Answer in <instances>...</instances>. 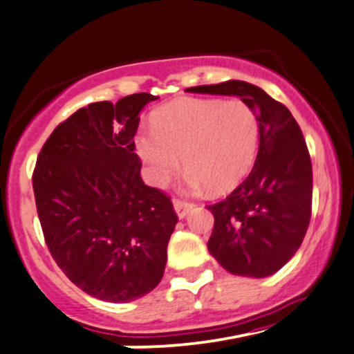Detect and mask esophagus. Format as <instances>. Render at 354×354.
Returning a JSON list of instances; mask_svg holds the SVG:
<instances>
[{
	"label": "esophagus",
	"instance_id": "esophagus-1",
	"mask_svg": "<svg viewBox=\"0 0 354 354\" xmlns=\"http://www.w3.org/2000/svg\"><path fill=\"white\" fill-rule=\"evenodd\" d=\"M173 206H174V211H176L178 218L183 219L191 209H193L194 204L189 203V201H185V199H181V198H174L173 199Z\"/></svg>",
	"mask_w": 354,
	"mask_h": 354
}]
</instances>
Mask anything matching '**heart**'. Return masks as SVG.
Segmentation results:
<instances>
[{"instance_id":"1","label":"heart","mask_w":354,"mask_h":354,"mask_svg":"<svg viewBox=\"0 0 354 354\" xmlns=\"http://www.w3.org/2000/svg\"><path fill=\"white\" fill-rule=\"evenodd\" d=\"M259 118L241 99H178L153 117V130H142L136 148L150 180L163 183L180 168L191 185L214 193L234 188L252 168L259 147Z\"/></svg>"}]
</instances>
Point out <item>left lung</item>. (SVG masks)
Returning <instances> with one entry per match:
<instances>
[{
  "instance_id": "1",
  "label": "left lung",
  "mask_w": 354,
  "mask_h": 354,
  "mask_svg": "<svg viewBox=\"0 0 354 354\" xmlns=\"http://www.w3.org/2000/svg\"><path fill=\"white\" fill-rule=\"evenodd\" d=\"M186 91L239 95L257 113L254 168L227 198L207 206L214 216L207 249L231 274H275L299 250L312 218V160L299 123L283 104L244 80Z\"/></svg>"
}]
</instances>
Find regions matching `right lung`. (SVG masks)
Here are the masks:
<instances>
[{
  "label": "right lung",
  "mask_w": 354,
  "mask_h": 354,
  "mask_svg": "<svg viewBox=\"0 0 354 354\" xmlns=\"http://www.w3.org/2000/svg\"><path fill=\"white\" fill-rule=\"evenodd\" d=\"M158 97L95 102L55 127L32 189L44 241L72 283L99 300L142 299L160 283L178 223L171 198L140 178L133 136Z\"/></svg>",
  "instance_id": "add662e5"
}]
</instances>
